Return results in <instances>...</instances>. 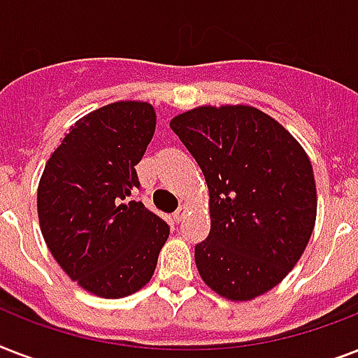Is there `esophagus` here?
<instances>
[{
	"label": "esophagus",
	"instance_id": "esophagus-1",
	"mask_svg": "<svg viewBox=\"0 0 358 358\" xmlns=\"http://www.w3.org/2000/svg\"><path fill=\"white\" fill-rule=\"evenodd\" d=\"M185 215H187V208L185 206H180L178 210H176V212H174V221H176V223H180V221H182V219L185 217Z\"/></svg>",
	"mask_w": 358,
	"mask_h": 358
}]
</instances>
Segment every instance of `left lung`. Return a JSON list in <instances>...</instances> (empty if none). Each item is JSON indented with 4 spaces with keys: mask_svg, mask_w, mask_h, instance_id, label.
I'll return each mask as SVG.
<instances>
[{
    "mask_svg": "<svg viewBox=\"0 0 358 358\" xmlns=\"http://www.w3.org/2000/svg\"><path fill=\"white\" fill-rule=\"evenodd\" d=\"M210 191L212 229L195 245L202 280L250 301L288 275L312 236V163L288 129L250 106H202L171 120Z\"/></svg>",
    "mask_w": 358,
    "mask_h": 358,
    "instance_id": "8db88e82",
    "label": "left lung"
}]
</instances>
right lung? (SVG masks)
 Segmentation results:
<instances>
[{"instance_id":"1","label":"right lung","mask_w":358,"mask_h":358,"mask_svg":"<svg viewBox=\"0 0 358 358\" xmlns=\"http://www.w3.org/2000/svg\"><path fill=\"white\" fill-rule=\"evenodd\" d=\"M156 131L148 102L85 115L48 159L36 210L48 249L81 288L103 299L135 294L154 275L169 224L143 202L135 165Z\"/></svg>"}]
</instances>
